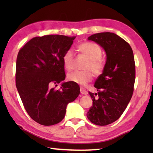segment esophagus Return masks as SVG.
Returning a JSON list of instances; mask_svg holds the SVG:
<instances>
[{
    "label": "esophagus",
    "mask_w": 153,
    "mask_h": 153,
    "mask_svg": "<svg viewBox=\"0 0 153 153\" xmlns=\"http://www.w3.org/2000/svg\"><path fill=\"white\" fill-rule=\"evenodd\" d=\"M81 93L82 94V95H88V92L85 88H81Z\"/></svg>",
    "instance_id": "34e87169"
}]
</instances>
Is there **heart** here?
<instances>
[{
  "label": "heart",
  "instance_id": "b5f03b06",
  "mask_svg": "<svg viewBox=\"0 0 153 153\" xmlns=\"http://www.w3.org/2000/svg\"><path fill=\"white\" fill-rule=\"evenodd\" d=\"M78 49L81 54L88 58L83 66L85 70L74 71L70 72L67 78L70 81L81 85H85L93 79V72L95 75H100L103 72L105 62L101 57L102 50L97 44L93 42H83L79 45ZM74 58L72 49L65 51L62 56V62L65 70L70 71L72 69Z\"/></svg>",
  "mask_w": 153,
  "mask_h": 153
}]
</instances>
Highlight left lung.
<instances>
[{"mask_svg": "<svg viewBox=\"0 0 153 153\" xmlns=\"http://www.w3.org/2000/svg\"><path fill=\"white\" fill-rule=\"evenodd\" d=\"M88 39L99 44L106 53L104 71L94 85L97 93L89 92L93 105L87 113L91 123L104 126L120 118L132 97L134 58L130 45L115 33H96Z\"/></svg>", "mask_w": 153, "mask_h": 153, "instance_id": "8db88e82", "label": "left lung"}]
</instances>
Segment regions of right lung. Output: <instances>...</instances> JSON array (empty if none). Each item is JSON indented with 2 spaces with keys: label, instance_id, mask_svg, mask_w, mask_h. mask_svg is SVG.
<instances>
[{
  "label": "right lung",
  "instance_id": "obj_1",
  "mask_svg": "<svg viewBox=\"0 0 153 153\" xmlns=\"http://www.w3.org/2000/svg\"><path fill=\"white\" fill-rule=\"evenodd\" d=\"M76 37L47 35L35 37L19 51L16 63V86L29 116L49 126L64 118L68 103L76 100L80 88L72 81L59 90L51 88L65 79L62 56Z\"/></svg>",
  "mask_w": 153,
  "mask_h": 153
}]
</instances>
